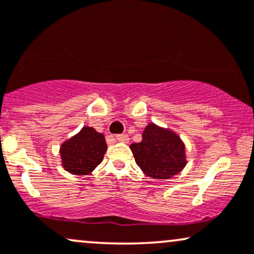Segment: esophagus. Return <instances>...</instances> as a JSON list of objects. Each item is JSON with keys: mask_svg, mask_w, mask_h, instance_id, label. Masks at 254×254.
Here are the masks:
<instances>
[{"mask_svg": "<svg viewBox=\"0 0 254 254\" xmlns=\"http://www.w3.org/2000/svg\"><path fill=\"white\" fill-rule=\"evenodd\" d=\"M116 140L119 142H127L129 141V136L127 133H121V135H116Z\"/></svg>", "mask_w": 254, "mask_h": 254, "instance_id": "obj_1", "label": "esophagus"}]
</instances>
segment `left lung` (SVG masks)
I'll return each mask as SVG.
<instances>
[{
  "instance_id": "left-lung-1",
  "label": "left lung",
  "mask_w": 254,
  "mask_h": 254,
  "mask_svg": "<svg viewBox=\"0 0 254 254\" xmlns=\"http://www.w3.org/2000/svg\"><path fill=\"white\" fill-rule=\"evenodd\" d=\"M136 164L147 176L168 180L186 166L185 144L171 130L153 123L146 127L142 141L130 146Z\"/></svg>"
}]
</instances>
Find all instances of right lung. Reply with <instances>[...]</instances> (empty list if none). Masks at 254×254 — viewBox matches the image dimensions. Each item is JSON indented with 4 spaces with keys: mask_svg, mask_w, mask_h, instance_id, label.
Returning a JSON list of instances; mask_svg holds the SVG:
<instances>
[{
    "mask_svg": "<svg viewBox=\"0 0 254 254\" xmlns=\"http://www.w3.org/2000/svg\"><path fill=\"white\" fill-rule=\"evenodd\" d=\"M106 149L105 136L93 127H84L61 146L64 169L73 175L90 174L102 161Z\"/></svg>",
    "mask_w": 254,
    "mask_h": 254,
    "instance_id": "right-lung-1",
    "label": "right lung"
}]
</instances>
